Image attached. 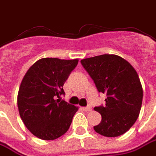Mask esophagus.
Listing matches in <instances>:
<instances>
[{
  "mask_svg": "<svg viewBox=\"0 0 156 156\" xmlns=\"http://www.w3.org/2000/svg\"><path fill=\"white\" fill-rule=\"evenodd\" d=\"M83 109H84L85 111H90L92 109V107L91 105H88V106H86V107H83Z\"/></svg>",
  "mask_w": 156,
  "mask_h": 156,
  "instance_id": "1",
  "label": "esophagus"
}]
</instances>
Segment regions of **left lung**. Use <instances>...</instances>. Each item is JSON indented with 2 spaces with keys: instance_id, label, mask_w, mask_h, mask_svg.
<instances>
[{
  "instance_id": "1",
  "label": "left lung",
  "mask_w": 156,
  "mask_h": 156,
  "mask_svg": "<svg viewBox=\"0 0 156 156\" xmlns=\"http://www.w3.org/2000/svg\"><path fill=\"white\" fill-rule=\"evenodd\" d=\"M81 63L98 91L107 95L105 105L94 108L102 116L94 130L106 137L124 134L135 123L142 105L143 89L137 72L129 62L114 54L82 59Z\"/></svg>"
}]
</instances>
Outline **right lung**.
Instances as JSON below:
<instances>
[{"mask_svg": "<svg viewBox=\"0 0 156 156\" xmlns=\"http://www.w3.org/2000/svg\"><path fill=\"white\" fill-rule=\"evenodd\" d=\"M78 59H39L22 79L17 106L25 126L41 140H52L64 134L78 108L61 100L63 84L78 65Z\"/></svg>", "mask_w": 156, "mask_h": 156, "instance_id": "right-lung-1", "label": "right lung"}]
</instances>
